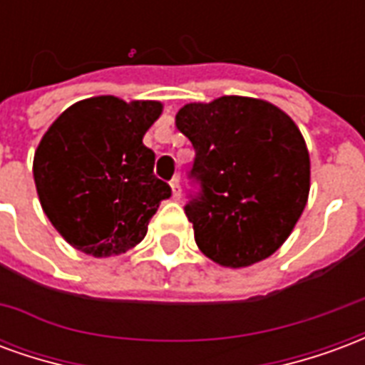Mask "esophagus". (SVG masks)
Listing matches in <instances>:
<instances>
[{
  "label": "esophagus",
  "mask_w": 365,
  "mask_h": 365,
  "mask_svg": "<svg viewBox=\"0 0 365 365\" xmlns=\"http://www.w3.org/2000/svg\"><path fill=\"white\" fill-rule=\"evenodd\" d=\"M170 185H172V195H174V199L182 197V185H180V178L178 175L170 182Z\"/></svg>",
  "instance_id": "obj_1"
}]
</instances>
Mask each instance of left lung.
Instances as JSON below:
<instances>
[{"instance_id":"8db88e82","label":"left lung","mask_w":365,"mask_h":365,"mask_svg":"<svg viewBox=\"0 0 365 365\" xmlns=\"http://www.w3.org/2000/svg\"><path fill=\"white\" fill-rule=\"evenodd\" d=\"M175 127L195 150L185 205L199 250L221 266L246 268L287 240L311 187L305 138L289 115L254 97L187 103Z\"/></svg>"}]
</instances>
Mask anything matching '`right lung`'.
Masks as SVG:
<instances>
[{"mask_svg": "<svg viewBox=\"0 0 365 365\" xmlns=\"http://www.w3.org/2000/svg\"><path fill=\"white\" fill-rule=\"evenodd\" d=\"M160 113V101L90 97L44 133L33 160L36 193L68 245L107 258L146 237L160 201L172 195L154 175V152L143 144Z\"/></svg>", "mask_w": 365, "mask_h": 365, "instance_id": "add662e5", "label": "right lung"}]
</instances>
